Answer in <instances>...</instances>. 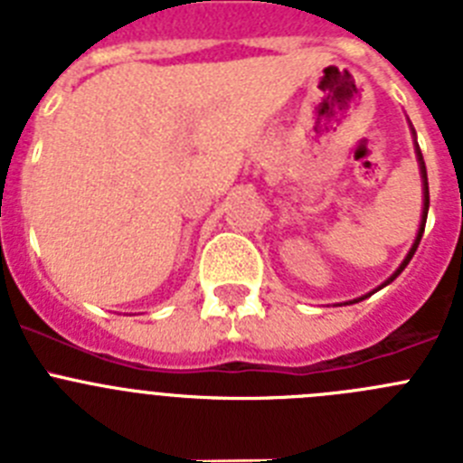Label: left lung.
Listing matches in <instances>:
<instances>
[{
  "label": "left lung",
  "mask_w": 463,
  "mask_h": 463,
  "mask_svg": "<svg viewBox=\"0 0 463 463\" xmlns=\"http://www.w3.org/2000/svg\"><path fill=\"white\" fill-rule=\"evenodd\" d=\"M411 132H412V138H415V155H417V165H420V175H422V220H420V229H417V236H415V241H412L411 250H408V255L403 257V261H401V264H399V269H396V271L392 273V276L387 278V280H384L383 285H380V288H375L373 292H369V294H362V297H359V298H353V301H343V304H336V306H350V304H359V301H362V298H369L371 294H375V292H378V289H383L384 285H390L392 280H396V278L401 276V271H403V269L408 267V261L412 260V255H415V250H417V245H420V241H422V234H424V224H427V213H429V183H427V166H424L422 150H420V146H417V137H415V129H412V125H411Z\"/></svg>",
  "instance_id": "obj_1"
}]
</instances>
